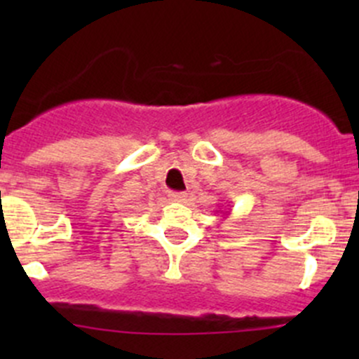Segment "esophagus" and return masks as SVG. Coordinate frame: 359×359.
<instances>
[{"instance_id":"obj_1","label":"esophagus","mask_w":359,"mask_h":359,"mask_svg":"<svg viewBox=\"0 0 359 359\" xmlns=\"http://www.w3.org/2000/svg\"><path fill=\"white\" fill-rule=\"evenodd\" d=\"M168 198L172 201H175V203H182V201H186L187 194L186 193H177V191H172V193L168 194Z\"/></svg>"}]
</instances>
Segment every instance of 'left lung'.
Returning <instances> with one entry per match:
<instances>
[{
    "instance_id": "obj_1",
    "label": "left lung",
    "mask_w": 359,
    "mask_h": 359,
    "mask_svg": "<svg viewBox=\"0 0 359 359\" xmlns=\"http://www.w3.org/2000/svg\"><path fill=\"white\" fill-rule=\"evenodd\" d=\"M217 212H222V210H217ZM226 215H229V213H226Z\"/></svg>"
}]
</instances>
